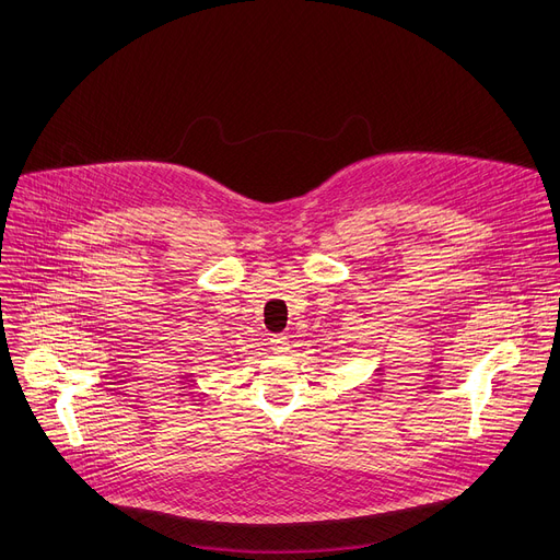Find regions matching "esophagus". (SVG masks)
I'll return each instance as SVG.
<instances>
[{
  "label": "esophagus",
  "mask_w": 560,
  "mask_h": 560,
  "mask_svg": "<svg viewBox=\"0 0 560 560\" xmlns=\"http://www.w3.org/2000/svg\"><path fill=\"white\" fill-rule=\"evenodd\" d=\"M270 343H272V350L279 352V354L288 352V348H290V341H288L285 335H275V337L270 339Z\"/></svg>",
  "instance_id": "obj_1"
}]
</instances>
